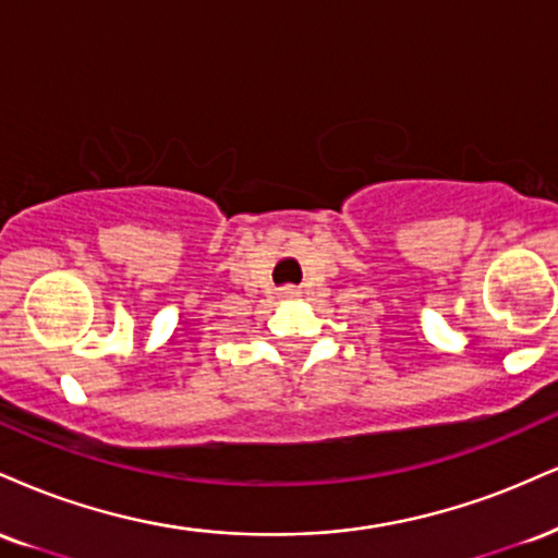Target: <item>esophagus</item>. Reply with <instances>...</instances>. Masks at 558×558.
Listing matches in <instances>:
<instances>
[{
    "label": "esophagus",
    "mask_w": 558,
    "mask_h": 558,
    "mask_svg": "<svg viewBox=\"0 0 558 558\" xmlns=\"http://www.w3.org/2000/svg\"><path fill=\"white\" fill-rule=\"evenodd\" d=\"M283 296H286V299H293V296H299V291H296V288H293V286H286V288H283Z\"/></svg>",
    "instance_id": "34e87169"
}]
</instances>
